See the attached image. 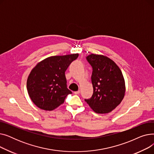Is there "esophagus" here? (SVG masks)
I'll use <instances>...</instances> for the list:
<instances>
[{
	"instance_id": "obj_1",
	"label": "esophagus",
	"mask_w": 154,
	"mask_h": 154,
	"mask_svg": "<svg viewBox=\"0 0 154 154\" xmlns=\"http://www.w3.org/2000/svg\"><path fill=\"white\" fill-rule=\"evenodd\" d=\"M74 94H75V95H78V94H80V91L79 90V91H77L74 92Z\"/></svg>"
}]
</instances>
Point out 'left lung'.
<instances>
[{
  "label": "left lung",
  "mask_w": 154,
  "mask_h": 154,
  "mask_svg": "<svg viewBox=\"0 0 154 154\" xmlns=\"http://www.w3.org/2000/svg\"><path fill=\"white\" fill-rule=\"evenodd\" d=\"M87 60L92 67L93 94L85 101L97 114H107L122 102L125 92V80L117 65L106 56L91 54Z\"/></svg>",
  "instance_id": "obj_1"
}]
</instances>
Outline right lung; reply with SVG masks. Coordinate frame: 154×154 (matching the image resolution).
I'll return each mask as SVG.
<instances>
[{
	"label": "right lung",
	"mask_w": 154,
	"mask_h": 154,
	"mask_svg": "<svg viewBox=\"0 0 154 154\" xmlns=\"http://www.w3.org/2000/svg\"><path fill=\"white\" fill-rule=\"evenodd\" d=\"M79 54L52 56L38 62L27 78L30 98L37 107L53 110L64 102L72 92L67 87L65 72Z\"/></svg>",
	"instance_id": "obj_1"
}]
</instances>
